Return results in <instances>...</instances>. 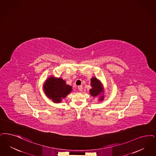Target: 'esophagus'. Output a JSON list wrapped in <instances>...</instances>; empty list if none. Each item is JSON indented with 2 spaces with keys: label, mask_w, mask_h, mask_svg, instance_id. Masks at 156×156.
Listing matches in <instances>:
<instances>
[{
  "label": "esophagus",
  "mask_w": 156,
  "mask_h": 156,
  "mask_svg": "<svg viewBox=\"0 0 156 156\" xmlns=\"http://www.w3.org/2000/svg\"><path fill=\"white\" fill-rule=\"evenodd\" d=\"M78 90L80 91V92H82V90H83V88H82V86H78Z\"/></svg>",
  "instance_id": "obj_1"
}]
</instances>
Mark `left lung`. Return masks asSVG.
Returning a JSON list of instances; mask_svg holds the SVG:
<instances>
[{"label": "left lung", "mask_w": 156, "mask_h": 156, "mask_svg": "<svg viewBox=\"0 0 156 156\" xmlns=\"http://www.w3.org/2000/svg\"><path fill=\"white\" fill-rule=\"evenodd\" d=\"M90 86L92 88L89 90V94L94 98L99 96V101L104 100L105 87L101 81L96 77H92L90 80Z\"/></svg>", "instance_id": "1"}]
</instances>
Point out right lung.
I'll return each instance as SVG.
<instances>
[{
    "label": "right lung",
    "instance_id": "add662e5",
    "mask_svg": "<svg viewBox=\"0 0 156 156\" xmlns=\"http://www.w3.org/2000/svg\"><path fill=\"white\" fill-rule=\"evenodd\" d=\"M43 90L48 98L55 103H59L73 91V87L66 84L62 78L51 75L44 81Z\"/></svg>",
    "mask_w": 156,
    "mask_h": 156
}]
</instances>
